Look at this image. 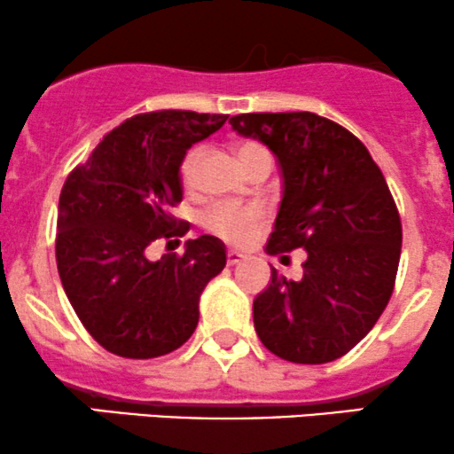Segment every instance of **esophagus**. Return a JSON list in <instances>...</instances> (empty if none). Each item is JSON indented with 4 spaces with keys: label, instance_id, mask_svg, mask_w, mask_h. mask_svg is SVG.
I'll return each mask as SVG.
<instances>
[{
    "label": "esophagus",
    "instance_id": "esophagus-1",
    "mask_svg": "<svg viewBox=\"0 0 454 454\" xmlns=\"http://www.w3.org/2000/svg\"><path fill=\"white\" fill-rule=\"evenodd\" d=\"M226 256H228V265H237L246 259V254H241V252H237V250H228Z\"/></svg>",
    "mask_w": 454,
    "mask_h": 454
}]
</instances>
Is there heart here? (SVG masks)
<instances>
[{
  "label": "heart",
  "mask_w": 454,
  "mask_h": 454,
  "mask_svg": "<svg viewBox=\"0 0 454 454\" xmlns=\"http://www.w3.org/2000/svg\"><path fill=\"white\" fill-rule=\"evenodd\" d=\"M256 150H261L256 143H241L239 150H237V156L243 159V156ZM195 163H198V150H191L183 159V165H180V176H183L184 183H189L191 176H193ZM263 219V208L254 207V204H217L211 211L204 213L202 222L208 231L222 237L223 241L243 246V243L254 239L256 231L261 228Z\"/></svg>",
  "instance_id": "heart-1"
}]
</instances>
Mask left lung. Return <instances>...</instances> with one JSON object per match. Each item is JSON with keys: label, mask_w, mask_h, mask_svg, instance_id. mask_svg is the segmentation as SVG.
<instances>
[{"label": "left lung", "mask_w": 454, "mask_h": 454, "mask_svg": "<svg viewBox=\"0 0 454 454\" xmlns=\"http://www.w3.org/2000/svg\"><path fill=\"white\" fill-rule=\"evenodd\" d=\"M231 126L278 160L283 198L265 250L307 252L300 280L271 267L252 304L256 335L291 364L340 359L394 291L403 226L383 171L352 132L315 113H247Z\"/></svg>", "instance_id": "obj_1"}]
</instances>
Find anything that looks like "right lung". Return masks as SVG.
<instances>
[{"instance_id":"right-lung-1","label":"right lung","mask_w":454,"mask_h":454,"mask_svg":"<svg viewBox=\"0 0 454 454\" xmlns=\"http://www.w3.org/2000/svg\"><path fill=\"white\" fill-rule=\"evenodd\" d=\"M226 119L193 111L126 119L60 191L56 263L63 289L90 337L113 355H169L198 326L200 295L226 267V246L202 235L184 243L183 256L150 261L145 250L189 231L171 215L183 200L180 165Z\"/></svg>"}]
</instances>
